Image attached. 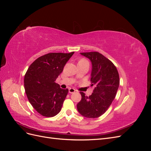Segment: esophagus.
<instances>
[{
	"label": "esophagus",
	"instance_id": "34e87169",
	"mask_svg": "<svg viewBox=\"0 0 151 151\" xmlns=\"http://www.w3.org/2000/svg\"><path fill=\"white\" fill-rule=\"evenodd\" d=\"M76 91V90L75 89H74V88H69V89H68V93H70V94H72V93H75Z\"/></svg>",
	"mask_w": 151,
	"mask_h": 151
}]
</instances>
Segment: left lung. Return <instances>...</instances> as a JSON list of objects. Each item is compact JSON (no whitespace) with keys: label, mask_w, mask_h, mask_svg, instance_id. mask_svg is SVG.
Listing matches in <instances>:
<instances>
[{"label":"left lung","mask_w":151,"mask_h":151,"mask_svg":"<svg viewBox=\"0 0 151 151\" xmlns=\"http://www.w3.org/2000/svg\"><path fill=\"white\" fill-rule=\"evenodd\" d=\"M80 53L91 62V82L94 88L89 97L80 92L82 98L77 108L83 116L96 118L105 113L115 99L120 84L119 74L113 63L99 52Z\"/></svg>","instance_id":"obj_1"}]
</instances>
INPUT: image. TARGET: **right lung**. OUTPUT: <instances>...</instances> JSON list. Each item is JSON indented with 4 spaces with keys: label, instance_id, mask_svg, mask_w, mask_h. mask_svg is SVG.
I'll list each match as a JSON object with an SVG mask.
<instances>
[{
    "label": "right lung",
    "instance_id": "1",
    "mask_svg": "<svg viewBox=\"0 0 151 151\" xmlns=\"http://www.w3.org/2000/svg\"><path fill=\"white\" fill-rule=\"evenodd\" d=\"M74 52L50 53L31 63L24 79L26 94L29 103L43 116L52 117L60 111L68 92L55 83L66 63Z\"/></svg>",
    "mask_w": 151,
    "mask_h": 151
}]
</instances>
